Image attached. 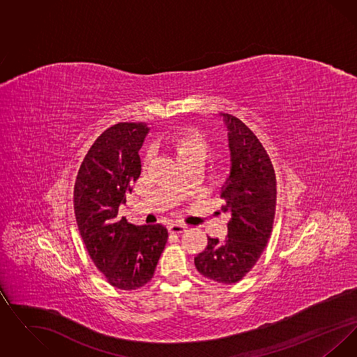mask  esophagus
<instances>
[{
  "label": "esophagus",
  "mask_w": 357,
  "mask_h": 357,
  "mask_svg": "<svg viewBox=\"0 0 357 357\" xmlns=\"http://www.w3.org/2000/svg\"><path fill=\"white\" fill-rule=\"evenodd\" d=\"M169 230L172 234H181L183 231H186V226L185 225H179V223H171L169 226Z\"/></svg>",
  "instance_id": "1"
}]
</instances>
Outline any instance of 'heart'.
I'll use <instances>...</instances> for the list:
<instances>
[{
    "label": "heart",
    "instance_id": "b5f03b06",
    "mask_svg": "<svg viewBox=\"0 0 357 357\" xmlns=\"http://www.w3.org/2000/svg\"><path fill=\"white\" fill-rule=\"evenodd\" d=\"M170 149L182 169H201L210 156V146L204 136L195 131L179 132L169 140Z\"/></svg>",
    "mask_w": 357,
    "mask_h": 357
}]
</instances>
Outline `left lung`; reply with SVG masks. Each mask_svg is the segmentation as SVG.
Segmentation results:
<instances>
[{"instance_id":"1","label":"left lung","mask_w":357,"mask_h":357,"mask_svg":"<svg viewBox=\"0 0 357 357\" xmlns=\"http://www.w3.org/2000/svg\"><path fill=\"white\" fill-rule=\"evenodd\" d=\"M220 116L227 128L230 151L221 211L230 215V221L226 238H207L206 249L194 264L206 278L234 284L252 271L271 238L277 182L271 158L253 131L236 116Z\"/></svg>"}]
</instances>
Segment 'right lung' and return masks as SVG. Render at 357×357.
<instances>
[{
  "label": "right lung",
  "mask_w": 357,
  "mask_h": 357,
  "mask_svg": "<svg viewBox=\"0 0 357 357\" xmlns=\"http://www.w3.org/2000/svg\"><path fill=\"white\" fill-rule=\"evenodd\" d=\"M146 123H118L99 136L77 172L73 207L80 236L96 268L123 290L153 278L169 233L163 225L135 226L119 215L120 204L140 175L139 150Z\"/></svg>",
  "instance_id": "add662e5"
}]
</instances>
